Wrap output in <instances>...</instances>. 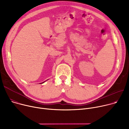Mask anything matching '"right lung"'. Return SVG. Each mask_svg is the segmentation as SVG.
<instances>
[{"instance_id":"add662e5","label":"right lung","mask_w":129,"mask_h":129,"mask_svg":"<svg viewBox=\"0 0 129 129\" xmlns=\"http://www.w3.org/2000/svg\"><path fill=\"white\" fill-rule=\"evenodd\" d=\"M45 82V81H44V82H42V83H42H42H44V82Z\"/></svg>"}]
</instances>
